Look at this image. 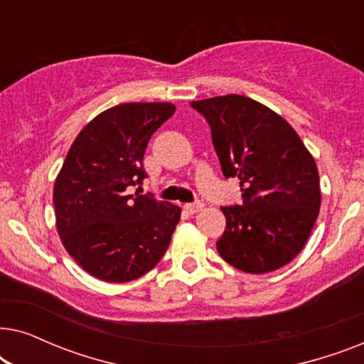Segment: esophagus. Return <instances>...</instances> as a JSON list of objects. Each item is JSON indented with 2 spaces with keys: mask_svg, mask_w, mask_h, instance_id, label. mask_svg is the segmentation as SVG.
<instances>
[{
  "mask_svg": "<svg viewBox=\"0 0 364 364\" xmlns=\"http://www.w3.org/2000/svg\"><path fill=\"white\" fill-rule=\"evenodd\" d=\"M183 210H186L187 213H191V215H193V213H198L203 210V203H200V202L187 203V205H183Z\"/></svg>",
  "mask_w": 364,
  "mask_h": 364,
  "instance_id": "obj_1",
  "label": "esophagus"
}]
</instances>
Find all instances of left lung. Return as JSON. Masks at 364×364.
<instances>
[{"label": "left lung", "mask_w": 364, "mask_h": 364, "mask_svg": "<svg viewBox=\"0 0 364 364\" xmlns=\"http://www.w3.org/2000/svg\"><path fill=\"white\" fill-rule=\"evenodd\" d=\"M212 129L227 178L238 177L242 205L227 218L217 250L245 273L275 272L306 245L320 213L316 162L295 129L265 104L238 94L192 101Z\"/></svg>", "instance_id": "obj_1"}]
</instances>
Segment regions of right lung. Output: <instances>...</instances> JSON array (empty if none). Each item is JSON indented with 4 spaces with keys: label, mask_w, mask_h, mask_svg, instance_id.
I'll return each instance as SVG.
<instances>
[{
    "label": "right lung",
    "mask_w": 364,
    "mask_h": 364,
    "mask_svg": "<svg viewBox=\"0 0 364 364\" xmlns=\"http://www.w3.org/2000/svg\"><path fill=\"white\" fill-rule=\"evenodd\" d=\"M172 102H126L89 121L54 181L56 228L64 248L89 275L126 283L157 265L181 220V207L147 196H127L142 183L149 139Z\"/></svg>",
    "instance_id": "right-lung-1"
}]
</instances>
